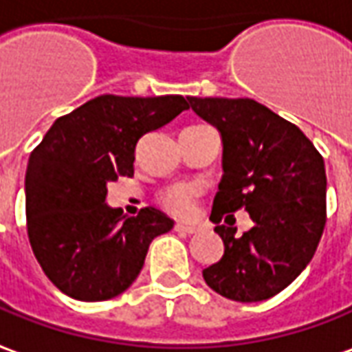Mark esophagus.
Instances as JSON below:
<instances>
[{"label":"esophagus","mask_w":352,"mask_h":352,"mask_svg":"<svg viewBox=\"0 0 352 352\" xmlns=\"http://www.w3.org/2000/svg\"><path fill=\"white\" fill-rule=\"evenodd\" d=\"M174 230H176L178 234H188V236H191V234H197V232H199V228L191 226V224H176V226H174Z\"/></svg>","instance_id":"obj_1"}]
</instances>
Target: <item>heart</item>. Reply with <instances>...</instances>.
Listing matches in <instances>:
<instances>
[{"label":"heart","mask_w":352,"mask_h":352,"mask_svg":"<svg viewBox=\"0 0 352 352\" xmlns=\"http://www.w3.org/2000/svg\"><path fill=\"white\" fill-rule=\"evenodd\" d=\"M161 205L174 217L190 218L197 207V190L190 184H178L162 193Z\"/></svg>","instance_id":"b5f03b06"}]
</instances>
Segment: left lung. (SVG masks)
Returning a JSON list of instances; mask_svg holds the SVG:
<instances>
[{
    "label": "left lung",
    "instance_id": "left-lung-1",
    "mask_svg": "<svg viewBox=\"0 0 352 352\" xmlns=\"http://www.w3.org/2000/svg\"><path fill=\"white\" fill-rule=\"evenodd\" d=\"M222 135L224 176L210 220L224 254L203 270L218 295L239 302L270 299L307 268L326 226V168L318 149L289 120L249 98H188ZM255 226L243 236L233 212Z\"/></svg>",
    "mask_w": 352,
    "mask_h": 352
}]
</instances>
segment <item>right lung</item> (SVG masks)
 <instances>
[{"instance_id": "add662e5", "label": "right lung", "mask_w": 352, "mask_h": 352, "mask_svg": "<svg viewBox=\"0 0 352 352\" xmlns=\"http://www.w3.org/2000/svg\"><path fill=\"white\" fill-rule=\"evenodd\" d=\"M190 109L182 96H99L59 116L26 168V232L51 283L78 301H107L142 272L149 243L174 222L145 207L122 217L107 184L134 174L140 138Z\"/></svg>"}]
</instances>
